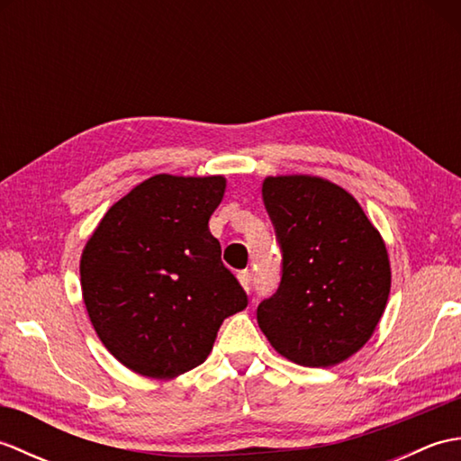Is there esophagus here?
Masks as SVG:
<instances>
[{"instance_id": "1", "label": "esophagus", "mask_w": 461, "mask_h": 461, "mask_svg": "<svg viewBox=\"0 0 461 461\" xmlns=\"http://www.w3.org/2000/svg\"><path fill=\"white\" fill-rule=\"evenodd\" d=\"M238 277H240V283H241V287H243V289H246L248 293H251V289H253V273L246 269V271H241Z\"/></svg>"}]
</instances>
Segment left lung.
<instances>
[{
	"instance_id": "8db88e82",
	"label": "left lung",
	"mask_w": 461,
	"mask_h": 461,
	"mask_svg": "<svg viewBox=\"0 0 461 461\" xmlns=\"http://www.w3.org/2000/svg\"><path fill=\"white\" fill-rule=\"evenodd\" d=\"M263 203L283 253L279 289L258 307L263 335L301 366L339 365L366 345L390 293L378 230L340 185L269 176Z\"/></svg>"
}]
</instances>
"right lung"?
<instances>
[{
  "mask_svg": "<svg viewBox=\"0 0 461 461\" xmlns=\"http://www.w3.org/2000/svg\"><path fill=\"white\" fill-rule=\"evenodd\" d=\"M223 192V176L156 174L104 213L83 249L81 289L96 335L142 376L202 365L223 319L248 307L208 228Z\"/></svg>",
  "mask_w": 461,
  "mask_h": 461,
  "instance_id": "1",
  "label": "right lung"
}]
</instances>
